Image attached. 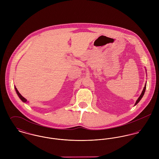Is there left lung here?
Returning <instances> with one entry per match:
<instances>
[{"instance_id":"left-lung-1","label":"left lung","mask_w":159,"mask_h":159,"mask_svg":"<svg viewBox=\"0 0 159 159\" xmlns=\"http://www.w3.org/2000/svg\"><path fill=\"white\" fill-rule=\"evenodd\" d=\"M146 84H145V85H144V87L143 88V91H142V93H141V94H140V97L138 98V99L137 100V101H136V103L135 104V106H136L139 102H140V101L141 100V98H143V95H144V92H145V90H146Z\"/></svg>"}]
</instances>
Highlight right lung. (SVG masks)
I'll return each mask as SVG.
<instances>
[{
  "label": "right lung",
  "instance_id": "add662e5",
  "mask_svg": "<svg viewBox=\"0 0 159 159\" xmlns=\"http://www.w3.org/2000/svg\"><path fill=\"white\" fill-rule=\"evenodd\" d=\"M15 90H16V93H17V94L18 95V96H19V98L21 99V101H22V102H27V99H25L19 93V91H18V89H17V88H16V87H15Z\"/></svg>",
  "mask_w": 159,
  "mask_h": 159
}]
</instances>
